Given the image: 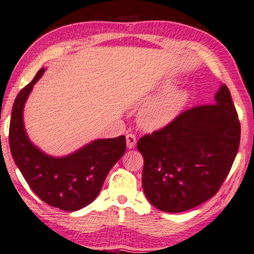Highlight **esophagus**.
Wrapping results in <instances>:
<instances>
[{"mask_svg":"<svg viewBox=\"0 0 254 254\" xmlns=\"http://www.w3.org/2000/svg\"><path fill=\"white\" fill-rule=\"evenodd\" d=\"M136 144V137L134 134H132V133H128L127 134V145L128 149H133L135 147Z\"/></svg>","mask_w":254,"mask_h":254,"instance_id":"1","label":"esophagus"}]
</instances>
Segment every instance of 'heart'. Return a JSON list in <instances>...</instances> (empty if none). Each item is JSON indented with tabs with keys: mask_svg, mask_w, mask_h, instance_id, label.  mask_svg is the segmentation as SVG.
I'll return each instance as SVG.
<instances>
[{
	"mask_svg": "<svg viewBox=\"0 0 254 254\" xmlns=\"http://www.w3.org/2000/svg\"><path fill=\"white\" fill-rule=\"evenodd\" d=\"M168 87L166 86L165 88ZM189 101V94L182 88H173L149 101L139 113V122L148 130H160L175 121Z\"/></svg>",
	"mask_w": 254,
	"mask_h": 254,
	"instance_id": "obj_1",
	"label": "heart"
}]
</instances>
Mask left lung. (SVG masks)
Segmentation results:
<instances>
[{"label":"left lung","mask_w":254,"mask_h":254,"mask_svg":"<svg viewBox=\"0 0 254 254\" xmlns=\"http://www.w3.org/2000/svg\"><path fill=\"white\" fill-rule=\"evenodd\" d=\"M241 126L230 89L215 104L184 111L173 123L137 141L144 159L142 186L154 207L168 213L194 208L216 194L238 153Z\"/></svg>","instance_id":"obj_1"}]
</instances>
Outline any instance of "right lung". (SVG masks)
<instances>
[{
  "instance_id": "obj_1",
  "label": "right lung",
  "mask_w": 254,
  "mask_h": 254,
  "mask_svg": "<svg viewBox=\"0 0 254 254\" xmlns=\"http://www.w3.org/2000/svg\"><path fill=\"white\" fill-rule=\"evenodd\" d=\"M45 70L41 68L15 98L8 143L15 165L34 194L46 204L74 212L91 204L100 194L109 171L126 152L127 141L124 135L95 140L63 158L50 157L33 145L24 130L23 107Z\"/></svg>"
}]
</instances>
